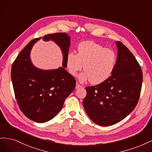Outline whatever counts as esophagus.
I'll return each mask as SVG.
<instances>
[{"label": "esophagus", "instance_id": "obj_1", "mask_svg": "<svg viewBox=\"0 0 152 152\" xmlns=\"http://www.w3.org/2000/svg\"><path fill=\"white\" fill-rule=\"evenodd\" d=\"M81 87V85H80L79 84H78V83H76V88H75L76 89H78V88H80Z\"/></svg>", "mask_w": 152, "mask_h": 152}]
</instances>
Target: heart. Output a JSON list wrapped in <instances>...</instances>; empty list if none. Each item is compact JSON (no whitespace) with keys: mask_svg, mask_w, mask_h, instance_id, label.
I'll return each instance as SVG.
<instances>
[{"mask_svg":"<svg viewBox=\"0 0 152 152\" xmlns=\"http://www.w3.org/2000/svg\"><path fill=\"white\" fill-rule=\"evenodd\" d=\"M117 64L116 53L92 41L82 42L77 47V54L69 52L66 57V67L69 74L75 76L83 67L85 71L79 75L81 83L90 81L98 85L112 76Z\"/></svg>","mask_w":152,"mask_h":152,"instance_id":"obj_1","label":"heart"}]
</instances>
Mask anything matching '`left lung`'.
<instances>
[{
    "label": "left lung",
    "mask_w": 152,
    "mask_h": 152,
    "mask_svg": "<svg viewBox=\"0 0 152 152\" xmlns=\"http://www.w3.org/2000/svg\"><path fill=\"white\" fill-rule=\"evenodd\" d=\"M117 64L112 76L104 83L86 87L83 107L90 119L102 126L120 122L133 111L138 102L143 75L130 50L115 42Z\"/></svg>",
    "instance_id": "1"
}]
</instances>
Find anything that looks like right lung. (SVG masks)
<instances>
[{
    "label": "right lung",
    "instance_id": "1",
    "mask_svg": "<svg viewBox=\"0 0 152 152\" xmlns=\"http://www.w3.org/2000/svg\"><path fill=\"white\" fill-rule=\"evenodd\" d=\"M42 38L31 40L19 53L11 69L13 88L19 108L28 118L38 123L53 119L75 88L76 80L66 69V57L71 37L66 33L48 34L43 40H52L60 47L62 66L56 69H41L33 64L32 48Z\"/></svg>",
    "mask_w": 152,
    "mask_h": 152
}]
</instances>
